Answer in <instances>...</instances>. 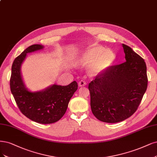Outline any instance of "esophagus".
<instances>
[{
  "label": "esophagus",
  "instance_id": "obj_1",
  "mask_svg": "<svg viewBox=\"0 0 157 157\" xmlns=\"http://www.w3.org/2000/svg\"><path fill=\"white\" fill-rule=\"evenodd\" d=\"M86 84V82H85L84 80H80L78 82V86H80V87H82V86H84Z\"/></svg>",
  "mask_w": 157,
  "mask_h": 157
}]
</instances>
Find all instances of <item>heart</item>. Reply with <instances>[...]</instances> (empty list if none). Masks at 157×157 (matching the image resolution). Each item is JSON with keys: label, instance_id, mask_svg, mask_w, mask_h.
Listing matches in <instances>:
<instances>
[{"label": "heart", "instance_id": "heart-1", "mask_svg": "<svg viewBox=\"0 0 157 157\" xmlns=\"http://www.w3.org/2000/svg\"><path fill=\"white\" fill-rule=\"evenodd\" d=\"M116 54L110 49H106L100 46H93L86 50L80 58L78 62L80 64L88 65L91 75H99L110 67L116 60Z\"/></svg>", "mask_w": 157, "mask_h": 157}]
</instances>
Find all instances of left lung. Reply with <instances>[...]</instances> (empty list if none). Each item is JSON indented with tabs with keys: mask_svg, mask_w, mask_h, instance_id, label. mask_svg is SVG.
I'll use <instances>...</instances> for the list:
<instances>
[{
	"mask_svg": "<svg viewBox=\"0 0 157 157\" xmlns=\"http://www.w3.org/2000/svg\"><path fill=\"white\" fill-rule=\"evenodd\" d=\"M126 62L112 66L90 82L93 114L106 123L120 122L136 111L147 88L144 59L123 44Z\"/></svg>",
	"mask_w": 157,
	"mask_h": 157,
	"instance_id": "8db88e82",
	"label": "left lung"
}]
</instances>
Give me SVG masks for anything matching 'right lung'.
Returning <instances> with one entry per match:
<instances>
[{"mask_svg":"<svg viewBox=\"0 0 157 157\" xmlns=\"http://www.w3.org/2000/svg\"><path fill=\"white\" fill-rule=\"evenodd\" d=\"M41 45H32L16 58L12 66L10 90L20 111L30 120L41 124L60 120L66 113L68 103L78 89L76 81L67 86L53 84L47 89L31 92L23 83L21 66L26 54L42 49Z\"/></svg>","mask_w":157,"mask_h":157,"instance_id":"right-lung-1","label":"right lung"}]
</instances>
